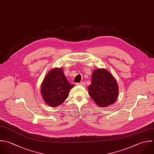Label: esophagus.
I'll return each mask as SVG.
<instances>
[{"mask_svg":"<svg viewBox=\"0 0 154 154\" xmlns=\"http://www.w3.org/2000/svg\"><path fill=\"white\" fill-rule=\"evenodd\" d=\"M77 85H82V86H85V82H80V83H77Z\"/></svg>","mask_w":154,"mask_h":154,"instance_id":"34e87169","label":"esophagus"}]
</instances>
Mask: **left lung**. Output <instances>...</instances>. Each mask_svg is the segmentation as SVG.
<instances>
[{
	"label": "left lung",
	"mask_w": 154,
	"mask_h": 154,
	"mask_svg": "<svg viewBox=\"0 0 154 154\" xmlns=\"http://www.w3.org/2000/svg\"><path fill=\"white\" fill-rule=\"evenodd\" d=\"M89 94L100 107L113 104L118 95V85L113 76L105 69L94 70L91 84L88 87Z\"/></svg>",
	"instance_id": "left-lung-1"
}]
</instances>
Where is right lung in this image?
<instances>
[{
	"label": "right lung",
	"mask_w": 154,
	"mask_h": 154,
	"mask_svg": "<svg viewBox=\"0 0 154 154\" xmlns=\"http://www.w3.org/2000/svg\"><path fill=\"white\" fill-rule=\"evenodd\" d=\"M74 86L68 82L61 68H54L48 72L42 83L41 95L47 105L55 107L65 101Z\"/></svg>",
	"instance_id": "1"
}]
</instances>
